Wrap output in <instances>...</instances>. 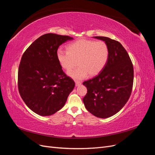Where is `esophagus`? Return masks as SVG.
I'll list each match as a JSON object with an SVG mask.
<instances>
[{"label": "esophagus", "mask_w": 155, "mask_h": 155, "mask_svg": "<svg viewBox=\"0 0 155 155\" xmlns=\"http://www.w3.org/2000/svg\"><path fill=\"white\" fill-rule=\"evenodd\" d=\"M75 83H76V86H79L81 84V81H76V82H75Z\"/></svg>", "instance_id": "34e87169"}]
</instances>
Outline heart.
Masks as SVG:
<instances>
[{"label": "heart", "mask_w": 155, "mask_h": 155, "mask_svg": "<svg viewBox=\"0 0 155 155\" xmlns=\"http://www.w3.org/2000/svg\"><path fill=\"white\" fill-rule=\"evenodd\" d=\"M68 51L59 49L57 51L58 61L63 68L69 70L68 75L74 79H82L94 76L104 69L109 59V50L104 41L79 39L67 46Z\"/></svg>", "instance_id": "1"}]
</instances>
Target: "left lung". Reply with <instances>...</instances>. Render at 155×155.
Returning <instances> with one entry per match:
<instances>
[{
	"label": "left lung",
	"instance_id": "obj_1",
	"mask_svg": "<svg viewBox=\"0 0 155 155\" xmlns=\"http://www.w3.org/2000/svg\"><path fill=\"white\" fill-rule=\"evenodd\" d=\"M94 37L105 41L109 55L101 72L83 83L87 88L83 101L94 116L107 118L119 112L129 99L133 85V65L118 41L106 37Z\"/></svg>",
	"mask_w": 155,
	"mask_h": 155
}]
</instances>
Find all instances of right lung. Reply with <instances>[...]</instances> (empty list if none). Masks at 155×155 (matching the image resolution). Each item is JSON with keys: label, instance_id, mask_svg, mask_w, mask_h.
I'll list each match as a JSON object with an SVG mask.
<instances>
[{"label": "right lung", "instance_id": "obj_1", "mask_svg": "<svg viewBox=\"0 0 155 155\" xmlns=\"http://www.w3.org/2000/svg\"><path fill=\"white\" fill-rule=\"evenodd\" d=\"M72 39L51 33L43 35L22 56L18 70V92L28 107L40 116L54 114L62 109L75 87L57 58L59 46Z\"/></svg>", "mask_w": 155, "mask_h": 155}]
</instances>
